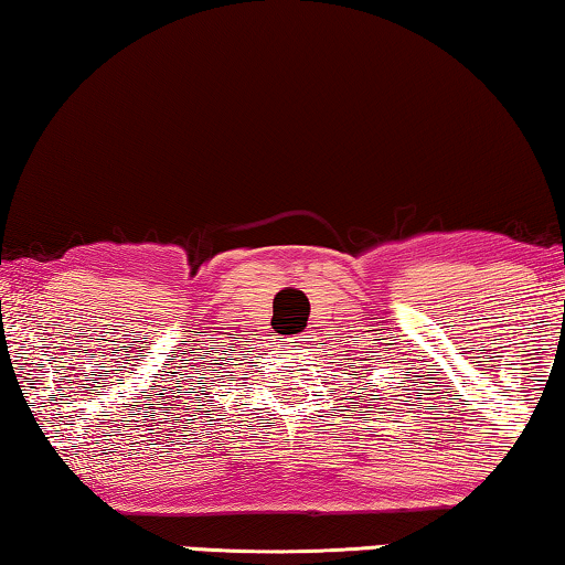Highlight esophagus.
I'll list each match as a JSON object with an SVG mask.
<instances>
[{
	"label": "esophagus",
	"instance_id": "obj_1",
	"mask_svg": "<svg viewBox=\"0 0 565 565\" xmlns=\"http://www.w3.org/2000/svg\"><path fill=\"white\" fill-rule=\"evenodd\" d=\"M309 332H301L299 338H281V340H286V348H291L289 353H301V351H307V343H309Z\"/></svg>",
	"mask_w": 565,
	"mask_h": 565
}]
</instances>
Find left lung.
<instances>
[{"label": "left lung", "instance_id": "1", "mask_svg": "<svg viewBox=\"0 0 565 565\" xmlns=\"http://www.w3.org/2000/svg\"><path fill=\"white\" fill-rule=\"evenodd\" d=\"M404 376H409V381H412V386H417L419 384V381L415 379V376H412V371H407V373H404ZM407 392H415V388H407ZM427 392H430V388H427ZM419 396V394H417Z\"/></svg>", "mask_w": 565, "mask_h": 565}]
</instances>
